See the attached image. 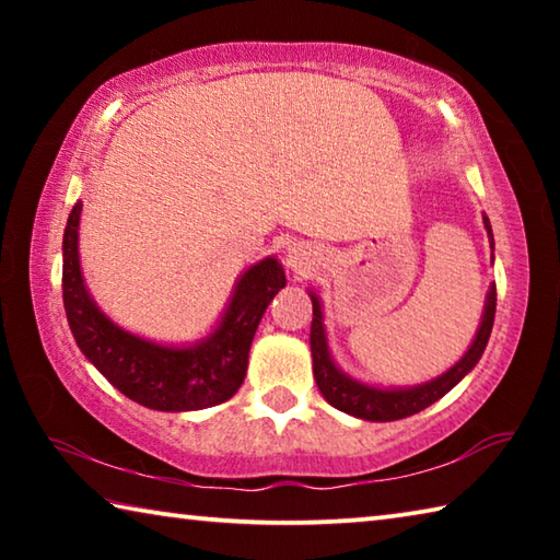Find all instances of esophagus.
Instances as JSON below:
<instances>
[{
	"instance_id": "esophagus-1",
	"label": "esophagus",
	"mask_w": 560,
	"mask_h": 560,
	"mask_svg": "<svg viewBox=\"0 0 560 560\" xmlns=\"http://www.w3.org/2000/svg\"><path fill=\"white\" fill-rule=\"evenodd\" d=\"M318 261H320V254L306 242H293L287 249L289 269L301 273V277H306L308 271H314L318 267Z\"/></svg>"
}]
</instances>
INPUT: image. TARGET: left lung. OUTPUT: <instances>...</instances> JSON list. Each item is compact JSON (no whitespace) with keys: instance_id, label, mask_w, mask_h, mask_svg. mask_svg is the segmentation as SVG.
Segmentation results:
<instances>
[{"instance_id":"8db88e82","label":"left lung","mask_w":560,"mask_h":560,"mask_svg":"<svg viewBox=\"0 0 560 560\" xmlns=\"http://www.w3.org/2000/svg\"><path fill=\"white\" fill-rule=\"evenodd\" d=\"M485 220V230L489 234V244L494 249V234H491L489 217L481 214ZM491 264H494V252H491ZM311 303H314V320H311V358H314V377L320 395L336 407L340 412H348L358 417V420L368 422H393L410 417L415 412L424 410L440 397L447 395L454 385H457L464 375L474 371L479 363L481 353L489 343L491 326H494L497 314V283H491L485 301V314H481V324L477 328L471 346L467 348L457 363H454L447 373L432 377L428 383L412 385V387H375L368 383H360L355 377L340 371L336 365L334 355L328 348L326 324H324V308L314 291H308Z\"/></svg>"}]
</instances>
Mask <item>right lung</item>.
Returning a JSON list of instances; mask_svg holds the SVG:
<instances>
[{"mask_svg":"<svg viewBox=\"0 0 560 560\" xmlns=\"http://www.w3.org/2000/svg\"><path fill=\"white\" fill-rule=\"evenodd\" d=\"M81 210L79 200L66 222L61 277L66 318L81 353L113 387L150 410L189 412L230 400L244 383L264 311L287 287L281 261L267 257L236 279L210 336L189 346L155 343L113 324L89 293L79 259Z\"/></svg>","mask_w":560,"mask_h":560,"instance_id":"right-lung-1","label":"right lung"}]
</instances>
